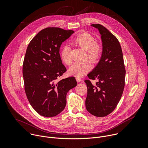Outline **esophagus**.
Instances as JSON below:
<instances>
[{
    "mask_svg": "<svg viewBox=\"0 0 148 148\" xmlns=\"http://www.w3.org/2000/svg\"><path fill=\"white\" fill-rule=\"evenodd\" d=\"M76 80H77V81L78 82H81V81H82V79H81V78H78V77H77V78H76Z\"/></svg>",
    "mask_w": 148,
    "mask_h": 148,
    "instance_id": "esophagus-1",
    "label": "esophagus"
}]
</instances>
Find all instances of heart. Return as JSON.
Wrapping results in <instances>:
<instances>
[{"label":"heart","mask_w":148,"mask_h":148,"mask_svg":"<svg viewBox=\"0 0 148 148\" xmlns=\"http://www.w3.org/2000/svg\"><path fill=\"white\" fill-rule=\"evenodd\" d=\"M73 43L80 48L86 50L87 57L92 62H97L99 59L102 53V46L96 41L93 36L87 32H82L78 34L73 40ZM62 61L66 65L72 62L70 55V49L69 46H64L60 53ZM91 69V64L88 61L75 62L69 69V73L77 77H81L87 73Z\"/></svg>","instance_id":"obj_1"}]
</instances>
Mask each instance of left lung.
Returning <instances> with one entry per match:
<instances>
[{"instance_id":"left-lung-1","label":"left lung","mask_w":148,"mask_h":148,"mask_svg":"<svg viewBox=\"0 0 148 148\" xmlns=\"http://www.w3.org/2000/svg\"><path fill=\"white\" fill-rule=\"evenodd\" d=\"M91 26L98 29L101 35L102 53L97 66L87 75L89 79H97L98 82L93 85L89 79L85 80L87 87L86 106L92 115L103 117L115 110L121 98L126 71L117 38L101 25Z\"/></svg>"}]
</instances>
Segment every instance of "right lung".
<instances>
[{"instance_id": "right-lung-1", "label": "right lung", "mask_w": 148, "mask_h": 148, "mask_svg": "<svg viewBox=\"0 0 148 148\" xmlns=\"http://www.w3.org/2000/svg\"><path fill=\"white\" fill-rule=\"evenodd\" d=\"M74 33L47 27L39 32L27 46L23 64L25 90L30 105L41 116L53 117L62 111L67 92L77 85L74 77L56 81L67 71L60 47Z\"/></svg>"}]
</instances>
